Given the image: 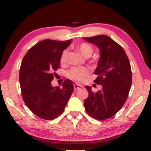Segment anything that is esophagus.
Listing matches in <instances>:
<instances>
[{"label": "esophagus", "instance_id": "1", "mask_svg": "<svg viewBox=\"0 0 151 151\" xmlns=\"http://www.w3.org/2000/svg\"><path fill=\"white\" fill-rule=\"evenodd\" d=\"M82 87V86L81 85H78L77 84H75V85H74V88H75V90H78L80 88Z\"/></svg>", "mask_w": 151, "mask_h": 151}]
</instances>
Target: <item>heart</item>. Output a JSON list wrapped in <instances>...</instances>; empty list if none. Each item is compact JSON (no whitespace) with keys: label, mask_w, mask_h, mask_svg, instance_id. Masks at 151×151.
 <instances>
[{"label":"heart","mask_w":151,"mask_h":151,"mask_svg":"<svg viewBox=\"0 0 151 151\" xmlns=\"http://www.w3.org/2000/svg\"><path fill=\"white\" fill-rule=\"evenodd\" d=\"M77 49L84 57H90L93 53V47L87 42H83L76 46ZM68 50H64L60 57V63L65 64L68 60ZM88 74V70L85 67H74L68 72V77L78 83L83 81Z\"/></svg>","instance_id":"obj_1"}]
</instances>
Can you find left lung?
<instances>
[{
	"instance_id": "left-lung-1",
	"label": "left lung",
	"mask_w": 151,
	"mask_h": 151,
	"mask_svg": "<svg viewBox=\"0 0 151 151\" xmlns=\"http://www.w3.org/2000/svg\"><path fill=\"white\" fill-rule=\"evenodd\" d=\"M100 50V58L94 71V83L103 86L96 93L86 86L88 97L84 101L86 112L93 118L103 121L114 116L127 101L132 84L131 65L121 45L106 35L83 37Z\"/></svg>"
}]
</instances>
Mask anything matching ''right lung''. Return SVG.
<instances>
[{"instance_id": "add662e5", "label": "right lung", "mask_w": 151, "mask_h": 151, "mask_svg": "<svg viewBox=\"0 0 151 151\" xmlns=\"http://www.w3.org/2000/svg\"><path fill=\"white\" fill-rule=\"evenodd\" d=\"M71 42L72 39L43 40L30 48L22 59L19 73L22 99L28 108L42 119L52 120L60 115L73 92L69 79L62 84V88L51 85L63 50Z\"/></svg>"}]
</instances>
